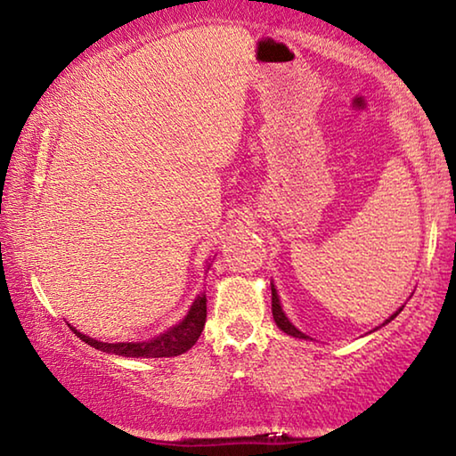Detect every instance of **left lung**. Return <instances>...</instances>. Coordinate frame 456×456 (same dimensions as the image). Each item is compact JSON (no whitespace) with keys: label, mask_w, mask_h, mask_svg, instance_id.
<instances>
[{"label":"left lung","mask_w":456,"mask_h":456,"mask_svg":"<svg viewBox=\"0 0 456 456\" xmlns=\"http://www.w3.org/2000/svg\"><path fill=\"white\" fill-rule=\"evenodd\" d=\"M272 312H273V320H275V323H277V328L283 330L285 334H289V336H293V338H299V339H307L305 334H302V331H299L296 326H291L289 320L285 318V314L281 312V305H280V297H277L273 285H272ZM400 312H403V307H400V310H398L396 314H392L390 318L386 320L384 323H388L390 320H395Z\"/></svg>","instance_id":"8db88e82"}]
</instances>
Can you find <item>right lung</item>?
<instances>
[{
    "label": "right lung",
    "instance_id": "obj_1",
    "mask_svg": "<svg viewBox=\"0 0 456 456\" xmlns=\"http://www.w3.org/2000/svg\"><path fill=\"white\" fill-rule=\"evenodd\" d=\"M205 320H207V296L203 291L200 296H197L195 302H192L187 318H184L179 326L171 328L168 331H165L163 336L151 339V342L106 344V342H98L94 338L80 334V331L74 330L72 326L70 328L74 334L82 339V342H86L88 346H92V348H96L100 352L117 354V356H126V358H171V356H179V354L187 352L195 346L200 331L205 328Z\"/></svg>",
    "mask_w": 456,
    "mask_h": 456
}]
</instances>
